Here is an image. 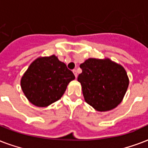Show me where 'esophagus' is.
Segmentation results:
<instances>
[{
    "label": "esophagus",
    "mask_w": 148,
    "mask_h": 148,
    "mask_svg": "<svg viewBox=\"0 0 148 148\" xmlns=\"http://www.w3.org/2000/svg\"><path fill=\"white\" fill-rule=\"evenodd\" d=\"M73 73H74V75H75V78L77 77V72H76V70H75V69H73Z\"/></svg>",
    "instance_id": "34e87169"
}]
</instances>
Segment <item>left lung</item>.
<instances>
[{
    "label": "left lung",
    "mask_w": 148,
    "mask_h": 148,
    "mask_svg": "<svg viewBox=\"0 0 148 148\" xmlns=\"http://www.w3.org/2000/svg\"><path fill=\"white\" fill-rule=\"evenodd\" d=\"M85 101L98 111L113 110L121 103L129 85L127 74L121 65L109 59L89 58L80 65Z\"/></svg>",
    "instance_id": "obj_1"
}]
</instances>
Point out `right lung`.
I'll return each mask as SVG.
<instances>
[{
    "instance_id": "add662e5",
    "label": "right lung",
    "mask_w": 148,
    "mask_h": 148,
    "mask_svg": "<svg viewBox=\"0 0 148 148\" xmlns=\"http://www.w3.org/2000/svg\"><path fill=\"white\" fill-rule=\"evenodd\" d=\"M74 79L75 75L66 64L51 56L33 62L21 78V86L32 103L45 107L60 99Z\"/></svg>"
}]
</instances>
